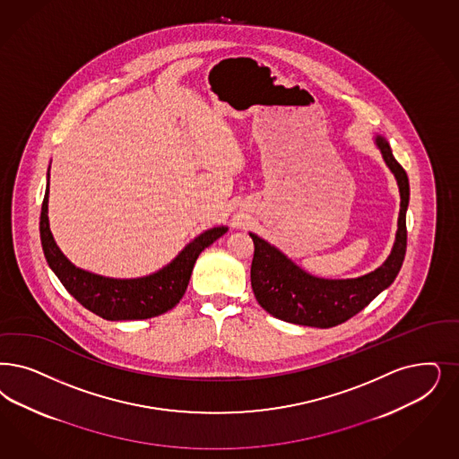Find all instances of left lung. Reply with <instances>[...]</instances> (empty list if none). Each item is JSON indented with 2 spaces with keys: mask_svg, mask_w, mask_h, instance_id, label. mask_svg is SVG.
<instances>
[{
  "mask_svg": "<svg viewBox=\"0 0 459 459\" xmlns=\"http://www.w3.org/2000/svg\"><path fill=\"white\" fill-rule=\"evenodd\" d=\"M377 145L386 166L395 174L402 200L392 254L383 266L361 278L324 280L305 273L266 240L249 234L254 242L251 285L255 300L271 316L299 325L329 329L359 314L369 301L394 283L407 251L405 215L411 188L407 173L396 162L388 143L377 137Z\"/></svg>",
  "mask_w": 459,
  "mask_h": 459,
  "instance_id": "obj_1",
  "label": "left lung"
}]
</instances>
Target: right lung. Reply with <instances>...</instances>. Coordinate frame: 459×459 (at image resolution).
<instances>
[{"label": "right lung", "instance_id": "1", "mask_svg": "<svg viewBox=\"0 0 459 459\" xmlns=\"http://www.w3.org/2000/svg\"><path fill=\"white\" fill-rule=\"evenodd\" d=\"M48 191L40 212V240L48 266L84 308L105 320H143L166 314L183 299L200 253L227 232L215 227L190 242L171 264L137 280H113L76 268L67 261L48 229Z\"/></svg>", "mask_w": 459, "mask_h": 459}]
</instances>
